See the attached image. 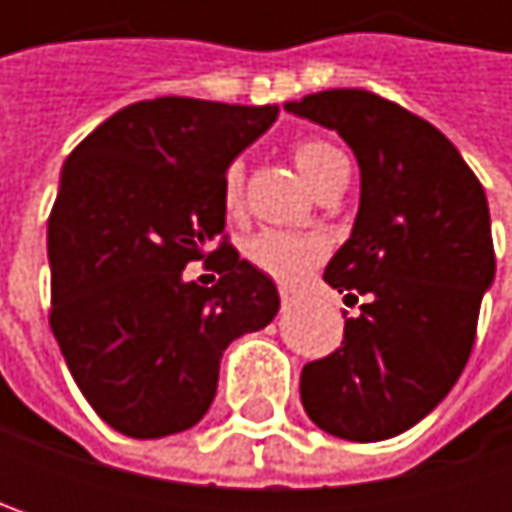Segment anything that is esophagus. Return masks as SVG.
I'll list each match as a JSON object with an SVG mask.
<instances>
[{
  "instance_id": "obj_1",
  "label": "esophagus",
  "mask_w": 512,
  "mask_h": 512,
  "mask_svg": "<svg viewBox=\"0 0 512 512\" xmlns=\"http://www.w3.org/2000/svg\"><path fill=\"white\" fill-rule=\"evenodd\" d=\"M278 293H281V305H293L296 302V290L293 287H281Z\"/></svg>"
}]
</instances>
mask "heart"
Masks as SVG:
<instances>
[{
    "instance_id": "b5f03b06",
    "label": "heart",
    "mask_w": 512,
    "mask_h": 512,
    "mask_svg": "<svg viewBox=\"0 0 512 512\" xmlns=\"http://www.w3.org/2000/svg\"><path fill=\"white\" fill-rule=\"evenodd\" d=\"M290 156L296 162V168L302 171V177L320 189L329 177H335L338 171L347 168V156L341 154L332 142L326 139H299L290 145ZM222 204L228 213H240L243 210V165L234 162L225 168L222 177ZM326 255V243L314 234H293V231H260L249 243H246V257L249 263L278 278V281H299L302 275H308Z\"/></svg>"
}]
</instances>
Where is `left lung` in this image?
I'll return each instance as SVG.
<instances>
[{
    "mask_svg": "<svg viewBox=\"0 0 512 512\" xmlns=\"http://www.w3.org/2000/svg\"><path fill=\"white\" fill-rule=\"evenodd\" d=\"M287 112L335 130L361 168L353 234L323 278L364 302L341 347L302 367V406L332 436L382 442L430 415L471 356L495 278L486 195L430 121L379 94L332 88Z\"/></svg>",
    "mask_w": 512,
    "mask_h": 512,
    "instance_id": "obj_1",
    "label": "left lung"
}]
</instances>
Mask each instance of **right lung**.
I'll return each instance as SVG.
<instances>
[{"instance_id":"right-lung-1","label":"right lung","mask_w":512,"mask_h":512,"mask_svg":"<svg viewBox=\"0 0 512 512\" xmlns=\"http://www.w3.org/2000/svg\"><path fill=\"white\" fill-rule=\"evenodd\" d=\"M278 106L195 97L133 103L85 136L47 222L50 329L91 409L130 439L195 427L228 344L278 314L269 275L225 234V168ZM192 259L213 288L182 275Z\"/></svg>"}]
</instances>
